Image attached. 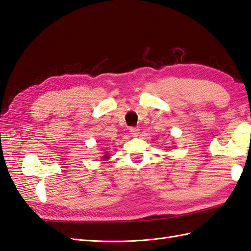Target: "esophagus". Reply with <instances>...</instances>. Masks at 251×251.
Returning <instances> with one entry per match:
<instances>
[{
  "label": "esophagus",
  "instance_id": "esophagus-1",
  "mask_svg": "<svg viewBox=\"0 0 251 251\" xmlns=\"http://www.w3.org/2000/svg\"><path fill=\"white\" fill-rule=\"evenodd\" d=\"M130 133H131L132 136L136 137V136H138V134H140V129H138V127H135V126H132V127H130Z\"/></svg>",
  "mask_w": 251,
  "mask_h": 251
}]
</instances>
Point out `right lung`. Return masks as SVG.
<instances>
[{
	"label": "right lung",
	"instance_id": "add662e5",
	"mask_svg": "<svg viewBox=\"0 0 251 251\" xmlns=\"http://www.w3.org/2000/svg\"><path fill=\"white\" fill-rule=\"evenodd\" d=\"M108 158V154H105V157H104V159H107Z\"/></svg>",
	"mask_w": 251,
	"mask_h": 251
}]
</instances>
